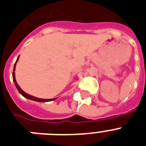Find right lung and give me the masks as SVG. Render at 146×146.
<instances>
[{"mask_svg":"<svg viewBox=\"0 0 146 146\" xmlns=\"http://www.w3.org/2000/svg\"><path fill=\"white\" fill-rule=\"evenodd\" d=\"M19 57L18 56V58H17V60H16L15 63L14 65V68H13V72H12V78H13V81L15 83V85L16 88H17V91L19 92L20 94H21L22 96H23L25 98H27L29 100H34V101H37V102H40V103H45V102H49V101H53L54 100H56L58 98H53V99H41V98H36V97H34V96H32L30 94H27L24 91H23L21 89V87L19 86V85L17 84V81H16V79H15V67H16V63H17V60H19Z\"/></svg>","mask_w":146,"mask_h":146,"instance_id":"add662e5","label":"right lung"}]
</instances>
